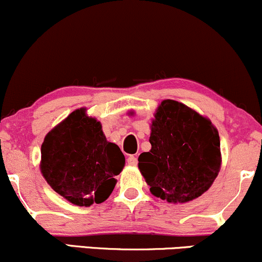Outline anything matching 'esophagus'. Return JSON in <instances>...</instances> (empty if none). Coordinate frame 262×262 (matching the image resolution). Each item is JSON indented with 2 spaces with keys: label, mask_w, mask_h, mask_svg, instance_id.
I'll use <instances>...</instances> for the list:
<instances>
[{
  "label": "esophagus",
  "mask_w": 262,
  "mask_h": 262,
  "mask_svg": "<svg viewBox=\"0 0 262 262\" xmlns=\"http://www.w3.org/2000/svg\"><path fill=\"white\" fill-rule=\"evenodd\" d=\"M127 164H128V165H130V166H135V165L138 164V159H137V156H134V155H130V156H129V158L127 159Z\"/></svg>",
  "instance_id": "obj_1"
}]
</instances>
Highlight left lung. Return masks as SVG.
<instances>
[{"mask_svg": "<svg viewBox=\"0 0 262 262\" xmlns=\"http://www.w3.org/2000/svg\"><path fill=\"white\" fill-rule=\"evenodd\" d=\"M151 122V149L138 166L155 197L186 203L212 186L221 170L217 128L186 104L164 100Z\"/></svg>", "mask_w": 262, "mask_h": 262, "instance_id": "obj_1", "label": "left lung"}]
</instances>
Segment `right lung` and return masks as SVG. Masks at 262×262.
<instances>
[{
	"instance_id": "obj_1",
	"label": "right lung",
	"mask_w": 262,
	"mask_h": 262,
	"mask_svg": "<svg viewBox=\"0 0 262 262\" xmlns=\"http://www.w3.org/2000/svg\"><path fill=\"white\" fill-rule=\"evenodd\" d=\"M41 175L56 193L80 207L102 203L112 193L125 164L118 145L107 141L101 123L74 111L45 135Z\"/></svg>"
}]
</instances>
